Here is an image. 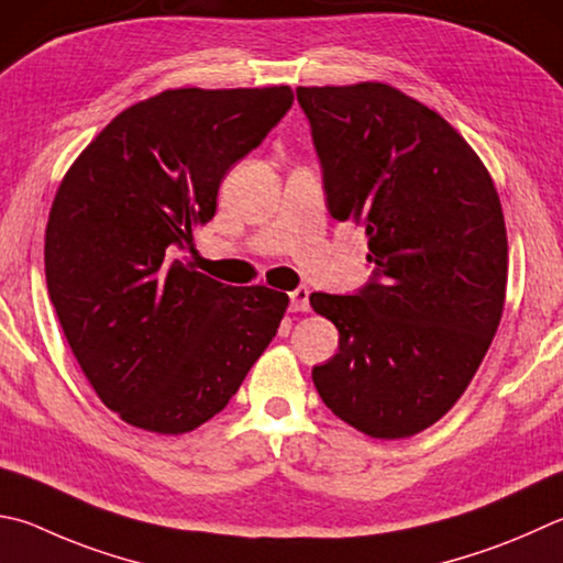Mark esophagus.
<instances>
[{
  "mask_svg": "<svg viewBox=\"0 0 563 563\" xmlns=\"http://www.w3.org/2000/svg\"><path fill=\"white\" fill-rule=\"evenodd\" d=\"M290 310L292 312H308L310 310V290L308 288H295L290 292Z\"/></svg>",
  "mask_w": 563,
  "mask_h": 563,
  "instance_id": "1",
  "label": "esophagus"
}]
</instances>
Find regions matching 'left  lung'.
<instances>
[{
  "label": "left lung",
  "instance_id": "left-lung-1",
  "mask_svg": "<svg viewBox=\"0 0 563 563\" xmlns=\"http://www.w3.org/2000/svg\"><path fill=\"white\" fill-rule=\"evenodd\" d=\"M332 219L369 236L374 278L312 292L340 350L312 369L327 408L396 441L443 418L493 344L507 231L493 177L435 110L386 84L298 88Z\"/></svg>",
  "mask_w": 563,
  "mask_h": 563
}]
</instances>
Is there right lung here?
<instances>
[{"label": "right lung", "instance_id": "add662e5", "mask_svg": "<svg viewBox=\"0 0 563 563\" xmlns=\"http://www.w3.org/2000/svg\"><path fill=\"white\" fill-rule=\"evenodd\" d=\"M290 106L288 86L165 90L112 118L60 181L48 295L86 379L125 423L162 435L207 423L278 332L288 295L231 288L172 253Z\"/></svg>", "mask_w": 563, "mask_h": 563}]
</instances>
